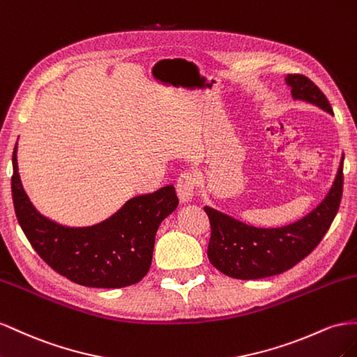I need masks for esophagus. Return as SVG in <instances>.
I'll return each instance as SVG.
<instances>
[{
	"mask_svg": "<svg viewBox=\"0 0 357 357\" xmlns=\"http://www.w3.org/2000/svg\"><path fill=\"white\" fill-rule=\"evenodd\" d=\"M195 190H196V179L191 173H184L181 175L176 182V192L181 203H190L195 197Z\"/></svg>",
	"mask_w": 357,
	"mask_h": 357,
	"instance_id": "34e87169",
	"label": "esophagus"
}]
</instances>
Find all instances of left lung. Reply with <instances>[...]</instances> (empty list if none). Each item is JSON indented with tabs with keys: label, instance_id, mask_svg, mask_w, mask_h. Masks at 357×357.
<instances>
[{
	"label": "left lung",
	"instance_id": "8db88e82",
	"mask_svg": "<svg viewBox=\"0 0 357 357\" xmlns=\"http://www.w3.org/2000/svg\"><path fill=\"white\" fill-rule=\"evenodd\" d=\"M293 100L333 115L328 98L302 75H287ZM344 154L328 195L307 215L281 227H257L215 208L205 206L211 221L208 259L220 272L236 280H259L293 268L319 245L337 215L342 196Z\"/></svg>",
	"mask_w": 357,
	"mask_h": 357
}]
</instances>
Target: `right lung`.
<instances>
[{
    "label": "right lung",
    "mask_w": 357,
    "mask_h": 357,
    "mask_svg": "<svg viewBox=\"0 0 357 357\" xmlns=\"http://www.w3.org/2000/svg\"><path fill=\"white\" fill-rule=\"evenodd\" d=\"M12 196L16 218L36 252L67 280L85 287L121 289L139 282L151 268L161 221L176 209L175 187L127 200L114 215L86 227H70L42 215L19 176L13 151Z\"/></svg>",
    "instance_id": "1"
}]
</instances>
